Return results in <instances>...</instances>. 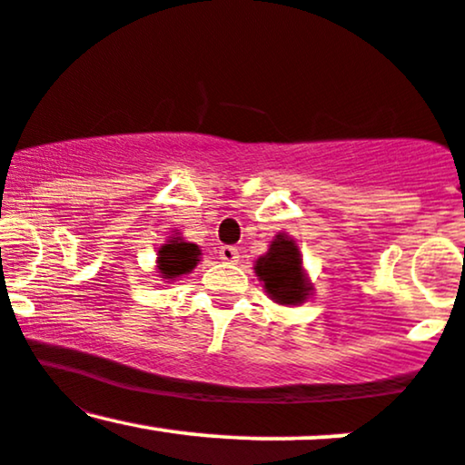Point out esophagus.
Wrapping results in <instances>:
<instances>
[{"label": "esophagus", "mask_w": 465, "mask_h": 465, "mask_svg": "<svg viewBox=\"0 0 465 465\" xmlns=\"http://www.w3.org/2000/svg\"><path fill=\"white\" fill-rule=\"evenodd\" d=\"M218 255H221L223 262H227V264H236L240 260V253L236 247H221L218 249Z\"/></svg>", "instance_id": "esophagus-1"}]
</instances>
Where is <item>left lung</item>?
I'll return each instance as SVG.
<instances>
[{"instance_id": "obj_1", "label": "left lung", "mask_w": 465, "mask_h": 465, "mask_svg": "<svg viewBox=\"0 0 465 465\" xmlns=\"http://www.w3.org/2000/svg\"><path fill=\"white\" fill-rule=\"evenodd\" d=\"M255 273L277 303H302L311 291L302 271L300 249L286 236H277L271 242L269 253L255 262Z\"/></svg>"}]
</instances>
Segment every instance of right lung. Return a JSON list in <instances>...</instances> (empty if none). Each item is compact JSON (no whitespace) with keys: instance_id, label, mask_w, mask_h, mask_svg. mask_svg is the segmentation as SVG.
Instances as JSON below:
<instances>
[{"instance_id":"1","label":"right lung","mask_w":465,"mask_h":465,"mask_svg":"<svg viewBox=\"0 0 465 465\" xmlns=\"http://www.w3.org/2000/svg\"><path fill=\"white\" fill-rule=\"evenodd\" d=\"M201 251L196 244L183 242L181 238L170 240L168 244H163L159 249V273H162L165 280H173V277H179L183 273H190L196 264H199Z\"/></svg>"}]
</instances>
